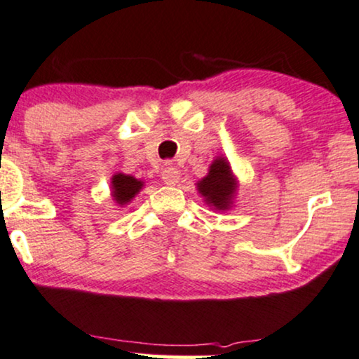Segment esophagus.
Returning a JSON list of instances; mask_svg holds the SVG:
<instances>
[{
  "mask_svg": "<svg viewBox=\"0 0 359 359\" xmlns=\"http://www.w3.org/2000/svg\"><path fill=\"white\" fill-rule=\"evenodd\" d=\"M179 179H180V170L177 169V167L174 165L164 167V170H162V180H164V184L175 185L179 184Z\"/></svg>",
  "mask_w": 359,
  "mask_h": 359,
  "instance_id": "1",
  "label": "esophagus"
}]
</instances>
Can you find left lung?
Returning <instances> with one entry per match:
<instances>
[{"mask_svg":"<svg viewBox=\"0 0 359 359\" xmlns=\"http://www.w3.org/2000/svg\"><path fill=\"white\" fill-rule=\"evenodd\" d=\"M197 189L207 205L215 210H229L237 192V180L229 161L225 157H217L208 167V174L197 182Z\"/></svg>","mask_w":359,"mask_h":359,"instance_id":"left-lung-1","label":"left lung"}]
</instances>
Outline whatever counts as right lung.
<instances>
[{"label": "right lung", "mask_w": 359, "mask_h": 359, "mask_svg": "<svg viewBox=\"0 0 359 359\" xmlns=\"http://www.w3.org/2000/svg\"><path fill=\"white\" fill-rule=\"evenodd\" d=\"M112 197L119 205H126L127 202H130L135 195L139 194V190L142 189L144 182L137 180L133 175L126 174H116L112 175Z\"/></svg>", "instance_id": "obj_1"}]
</instances>
